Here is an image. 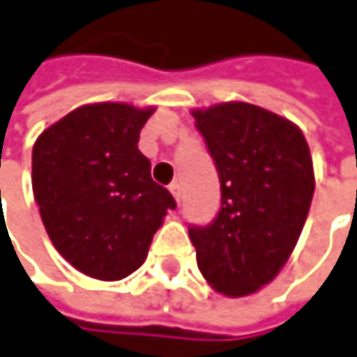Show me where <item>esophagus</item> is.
<instances>
[{
    "instance_id": "obj_1",
    "label": "esophagus",
    "mask_w": 357,
    "mask_h": 357,
    "mask_svg": "<svg viewBox=\"0 0 357 357\" xmlns=\"http://www.w3.org/2000/svg\"><path fill=\"white\" fill-rule=\"evenodd\" d=\"M169 191H172L174 199H176L178 203H181V188H179V183H172V185H169Z\"/></svg>"
}]
</instances>
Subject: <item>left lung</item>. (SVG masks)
Returning a JSON list of instances; mask_svg holds the SVG:
<instances>
[{"label":"left lung","instance_id":"left-lung-1","mask_svg":"<svg viewBox=\"0 0 357 357\" xmlns=\"http://www.w3.org/2000/svg\"><path fill=\"white\" fill-rule=\"evenodd\" d=\"M193 117L220 181L217 217L189 227L199 271L222 295H250L280 273L299 240L314 193L309 144L287 119L250 103Z\"/></svg>","mask_w":357,"mask_h":357}]
</instances>
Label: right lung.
Listing matches in <instances>:
<instances>
[{"label":"right lung","instance_id":"obj_1","mask_svg":"<svg viewBox=\"0 0 357 357\" xmlns=\"http://www.w3.org/2000/svg\"><path fill=\"white\" fill-rule=\"evenodd\" d=\"M154 109L84 105L36 138L33 191L54 248L101 281L130 275L176 199L150 176L138 150Z\"/></svg>","mask_w":357,"mask_h":357}]
</instances>
